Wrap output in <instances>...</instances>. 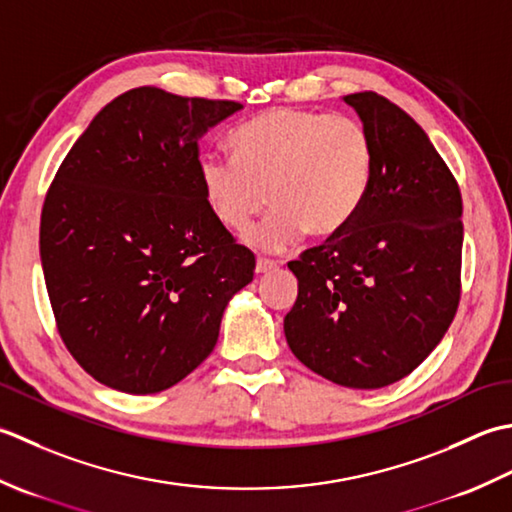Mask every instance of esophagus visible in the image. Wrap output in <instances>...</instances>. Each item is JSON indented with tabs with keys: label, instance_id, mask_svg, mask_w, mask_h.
Segmentation results:
<instances>
[{
	"label": "esophagus",
	"instance_id": "esophagus-1",
	"mask_svg": "<svg viewBox=\"0 0 512 512\" xmlns=\"http://www.w3.org/2000/svg\"><path fill=\"white\" fill-rule=\"evenodd\" d=\"M276 269L274 260H265V258H258L256 260V274H269V271Z\"/></svg>",
	"mask_w": 512,
	"mask_h": 512
}]
</instances>
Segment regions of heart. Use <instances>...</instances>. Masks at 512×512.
Listing matches in <instances>:
<instances>
[{
    "instance_id": "obj_1",
    "label": "heart",
    "mask_w": 512,
    "mask_h": 512,
    "mask_svg": "<svg viewBox=\"0 0 512 512\" xmlns=\"http://www.w3.org/2000/svg\"><path fill=\"white\" fill-rule=\"evenodd\" d=\"M234 159L207 152L198 161L205 201L232 232L274 205L245 243L285 252L302 234L329 238L356 216L373 176V141L347 114L271 108L229 134ZM270 198L267 199L266 196Z\"/></svg>"
}]
</instances>
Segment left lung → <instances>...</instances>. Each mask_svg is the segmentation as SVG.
<instances>
[{
	"mask_svg": "<svg viewBox=\"0 0 512 512\" xmlns=\"http://www.w3.org/2000/svg\"><path fill=\"white\" fill-rule=\"evenodd\" d=\"M342 101L371 134V185L342 232L289 263L298 298L285 316V338L322 378L382 389L420 367L455 318L462 196L404 110L375 92Z\"/></svg>",
	"mask_w": 512,
	"mask_h": 512,
	"instance_id": "1",
	"label": "left lung"
}]
</instances>
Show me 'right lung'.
Masks as SVG:
<instances>
[{"mask_svg":"<svg viewBox=\"0 0 512 512\" xmlns=\"http://www.w3.org/2000/svg\"><path fill=\"white\" fill-rule=\"evenodd\" d=\"M236 101L134 88L66 154L41 212L39 254L57 327L92 378L159 393L214 351L227 302L254 280L205 201L198 141Z\"/></svg>","mask_w":512,"mask_h":512,"instance_id":"1","label":"right lung"}]
</instances>
